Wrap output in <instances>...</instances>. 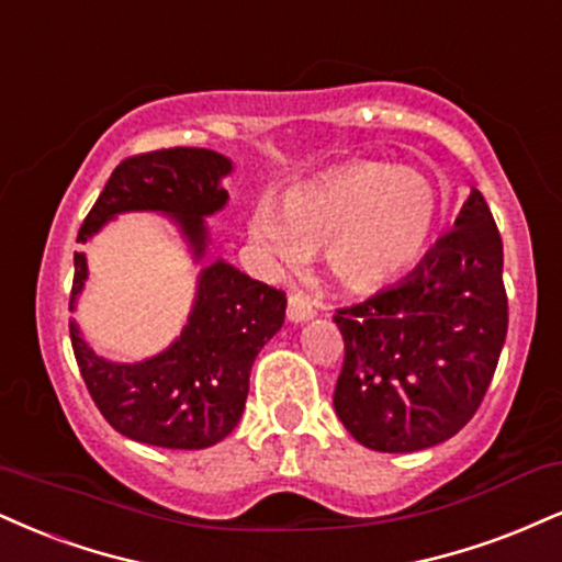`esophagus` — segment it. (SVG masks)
Returning <instances> with one entry per match:
<instances>
[{
    "mask_svg": "<svg viewBox=\"0 0 562 562\" xmlns=\"http://www.w3.org/2000/svg\"><path fill=\"white\" fill-rule=\"evenodd\" d=\"M316 314L314 303H311L303 293H290L288 299V319L290 322H306Z\"/></svg>",
    "mask_w": 562,
    "mask_h": 562,
    "instance_id": "34e87169",
    "label": "esophagus"
}]
</instances>
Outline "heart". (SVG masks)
<instances>
[{"instance_id": "b5f03b06", "label": "heart", "mask_w": 562, "mask_h": 562, "mask_svg": "<svg viewBox=\"0 0 562 562\" xmlns=\"http://www.w3.org/2000/svg\"><path fill=\"white\" fill-rule=\"evenodd\" d=\"M439 214V195L422 175L356 165L293 191L280 212L256 209L251 238L282 263H299L306 251L324 248L342 285L374 290L427 254Z\"/></svg>"}]
</instances>
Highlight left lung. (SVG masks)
Returning <instances> with one entry per match:
<instances>
[{
	"label": "left lung",
	"instance_id": "1",
	"mask_svg": "<svg viewBox=\"0 0 562 562\" xmlns=\"http://www.w3.org/2000/svg\"><path fill=\"white\" fill-rule=\"evenodd\" d=\"M333 319L346 342L333 403L363 448L414 452L458 435L508 335L503 238L484 195L471 191L456 229L403 282Z\"/></svg>",
	"mask_w": 562,
	"mask_h": 562
}]
</instances>
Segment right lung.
<instances>
[{
	"label": "right lung",
	"mask_w": 562,
	"mask_h": 562,
	"mask_svg": "<svg viewBox=\"0 0 562 562\" xmlns=\"http://www.w3.org/2000/svg\"><path fill=\"white\" fill-rule=\"evenodd\" d=\"M229 170V159L209 148L175 146L127 157L80 225L78 243L120 212H165L201 259L204 216L225 206L227 191L220 180ZM86 274V256L76 251L70 311ZM285 306L282 290L214 261L199 277L186 329L165 353L140 363L104 361L70 322L72 353L93 403L120 435L157 448L201 450L225 439L240 422L254 358L282 327Z\"/></svg>",
	"instance_id": "obj_1"
}]
</instances>
